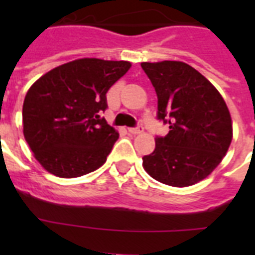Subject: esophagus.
<instances>
[{
	"mask_svg": "<svg viewBox=\"0 0 255 255\" xmlns=\"http://www.w3.org/2000/svg\"><path fill=\"white\" fill-rule=\"evenodd\" d=\"M128 131H129V133H132V135H139V133H141L143 132V126H137V127H131L128 128Z\"/></svg>",
	"mask_w": 255,
	"mask_h": 255,
	"instance_id": "34e87169",
	"label": "esophagus"
}]
</instances>
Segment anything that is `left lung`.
<instances>
[{
	"label": "left lung",
	"mask_w": 255,
	"mask_h": 255,
	"mask_svg": "<svg viewBox=\"0 0 255 255\" xmlns=\"http://www.w3.org/2000/svg\"><path fill=\"white\" fill-rule=\"evenodd\" d=\"M157 95V119L169 126L156 136L155 151L143 157L151 177L170 186H189L213 172L228 152L233 128L220 92L184 62L141 63Z\"/></svg>",
	"instance_id": "1"
}]
</instances>
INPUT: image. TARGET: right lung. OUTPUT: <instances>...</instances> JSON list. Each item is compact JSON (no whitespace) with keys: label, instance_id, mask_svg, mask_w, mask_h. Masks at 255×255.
I'll use <instances>...</instances> for the list:
<instances>
[{"label":"right lung","instance_id":"add662e5","mask_svg":"<svg viewBox=\"0 0 255 255\" xmlns=\"http://www.w3.org/2000/svg\"><path fill=\"white\" fill-rule=\"evenodd\" d=\"M129 67V62L83 58L58 66L30 87L23 135L47 172L73 178L103 165L119 137L102 118L106 94Z\"/></svg>","mask_w":255,"mask_h":255}]
</instances>
